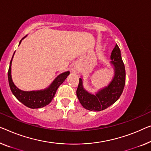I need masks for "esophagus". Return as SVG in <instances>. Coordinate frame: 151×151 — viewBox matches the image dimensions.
<instances>
[{
	"label": "esophagus",
	"mask_w": 151,
	"mask_h": 151,
	"mask_svg": "<svg viewBox=\"0 0 151 151\" xmlns=\"http://www.w3.org/2000/svg\"><path fill=\"white\" fill-rule=\"evenodd\" d=\"M72 72H73V73H78V70L76 68H72Z\"/></svg>",
	"instance_id": "1"
}]
</instances>
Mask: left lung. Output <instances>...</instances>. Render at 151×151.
<instances>
[{
  "label": "left lung",
  "instance_id": "obj_1",
  "mask_svg": "<svg viewBox=\"0 0 151 151\" xmlns=\"http://www.w3.org/2000/svg\"><path fill=\"white\" fill-rule=\"evenodd\" d=\"M111 59V64L113 66L114 71L113 78L108 86L100 89L96 94L87 91L83 87V79L79 78L76 96L85 109L93 111H103L116 102L122 94L125 84V69L117 45L112 51Z\"/></svg>",
  "mask_w": 151,
  "mask_h": 151
}]
</instances>
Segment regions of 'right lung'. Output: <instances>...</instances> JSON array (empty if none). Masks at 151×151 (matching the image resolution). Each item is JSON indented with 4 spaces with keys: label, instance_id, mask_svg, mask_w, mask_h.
<instances>
[{
    "label": "right lung",
    "instance_id": "add662e5",
    "mask_svg": "<svg viewBox=\"0 0 151 151\" xmlns=\"http://www.w3.org/2000/svg\"><path fill=\"white\" fill-rule=\"evenodd\" d=\"M25 37H24L20 40L19 45L21 43L22 40ZM14 54L15 52L13 53V55H14ZM13 55L11 58L9 68L8 70L9 83L10 89L13 95L20 102H22L26 106L30 108V109H39V108L44 107L48 105L53 99L58 87L64 81L67 76L69 75L70 72H65V73H63L58 75L54 79L52 83L46 89L38 90V91H22L15 86L12 81V78H11V63H12Z\"/></svg>",
    "mask_w": 151,
    "mask_h": 151
}]
</instances>
